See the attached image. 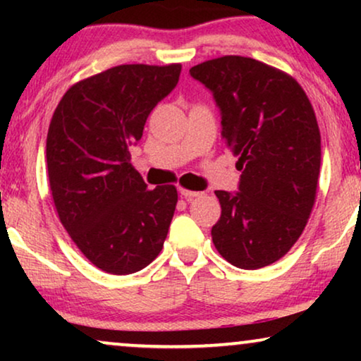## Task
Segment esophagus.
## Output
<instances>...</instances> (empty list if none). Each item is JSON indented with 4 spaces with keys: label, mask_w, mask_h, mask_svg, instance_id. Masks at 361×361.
<instances>
[{
    "label": "esophagus",
    "mask_w": 361,
    "mask_h": 361,
    "mask_svg": "<svg viewBox=\"0 0 361 361\" xmlns=\"http://www.w3.org/2000/svg\"><path fill=\"white\" fill-rule=\"evenodd\" d=\"M180 195L184 197V199H187V200H190V199H194V197H200L202 195V192H194V190H187V189H180Z\"/></svg>",
    "instance_id": "34e87169"
}]
</instances>
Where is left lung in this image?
I'll return each mask as SVG.
<instances>
[{
	"label": "left lung",
	"instance_id": "left-lung-1",
	"mask_svg": "<svg viewBox=\"0 0 361 361\" xmlns=\"http://www.w3.org/2000/svg\"><path fill=\"white\" fill-rule=\"evenodd\" d=\"M214 97L221 140L240 156L238 190H215L221 216L212 240L236 268L258 269L288 253L312 210L320 171L314 108L293 77L251 57L192 67Z\"/></svg>",
	"mask_w": 361,
	"mask_h": 361
}]
</instances>
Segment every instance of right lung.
<instances>
[{
  "label": "right lung",
  "instance_id": "add662e5",
  "mask_svg": "<svg viewBox=\"0 0 361 361\" xmlns=\"http://www.w3.org/2000/svg\"><path fill=\"white\" fill-rule=\"evenodd\" d=\"M180 71V63L108 68L68 88L54 111L46 142L54 204L73 243L105 273L141 271L164 245L177 190H147L130 147Z\"/></svg>",
  "mask_w": 361,
  "mask_h": 361
}]
</instances>
